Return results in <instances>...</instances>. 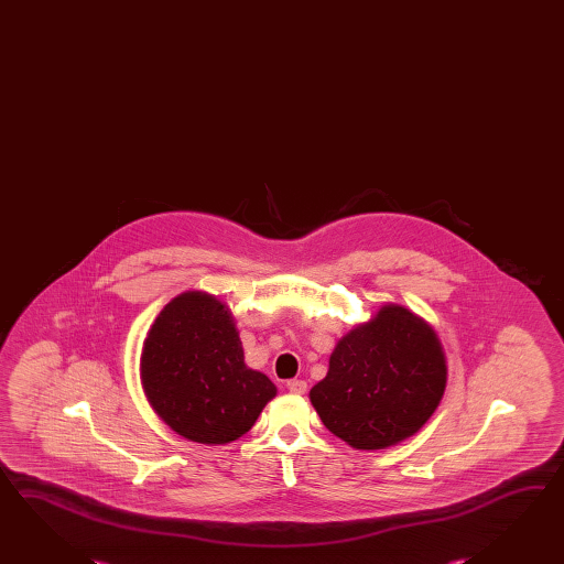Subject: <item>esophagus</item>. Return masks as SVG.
Returning <instances> with one entry per match:
<instances>
[{"label":"esophagus","instance_id":"esophagus-1","mask_svg":"<svg viewBox=\"0 0 564 564\" xmlns=\"http://www.w3.org/2000/svg\"><path fill=\"white\" fill-rule=\"evenodd\" d=\"M288 390L291 391V393H297V395H301V393H305V391H307V383L303 380H289Z\"/></svg>","mask_w":564,"mask_h":564}]
</instances>
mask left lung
<instances>
[{"instance_id":"left-lung-1","label":"left lung","mask_w":564,"mask_h":564,"mask_svg":"<svg viewBox=\"0 0 564 564\" xmlns=\"http://www.w3.org/2000/svg\"><path fill=\"white\" fill-rule=\"evenodd\" d=\"M446 380L434 327L414 311L386 303L337 341L310 400L323 425L351 448L386 449L430 420Z\"/></svg>"}]
</instances>
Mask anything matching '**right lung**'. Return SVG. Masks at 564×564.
<instances>
[{
    "label": "right lung",
    "instance_id": "1",
    "mask_svg": "<svg viewBox=\"0 0 564 564\" xmlns=\"http://www.w3.org/2000/svg\"><path fill=\"white\" fill-rule=\"evenodd\" d=\"M140 381L164 424L210 446L247 434L276 395L273 381L247 368L229 305L205 291L176 295L150 325Z\"/></svg>",
    "mask_w": 564,
    "mask_h": 564
}]
</instances>
